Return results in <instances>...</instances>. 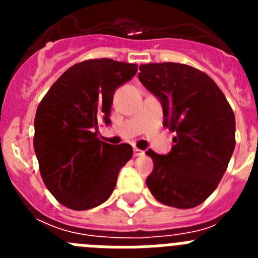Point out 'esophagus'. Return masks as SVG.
<instances>
[{"label": "esophagus", "mask_w": 258, "mask_h": 258, "mask_svg": "<svg viewBox=\"0 0 258 258\" xmlns=\"http://www.w3.org/2000/svg\"><path fill=\"white\" fill-rule=\"evenodd\" d=\"M133 151H134V156H142V155L143 154H145V152H143L142 151V150H140V149H137V147H134V150H133Z\"/></svg>", "instance_id": "obj_1"}]
</instances>
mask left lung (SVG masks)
<instances>
[{
  "mask_svg": "<svg viewBox=\"0 0 258 258\" xmlns=\"http://www.w3.org/2000/svg\"><path fill=\"white\" fill-rule=\"evenodd\" d=\"M140 71V81L163 106V125L175 133L170 152H146L154 161L146 184L165 206L194 208L226 172L235 149V116L217 84L197 68L150 63Z\"/></svg>",
  "mask_w": 258,
  "mask_h": 258,
  "instance_id": "8db88e82",
  "label": "left lung"
}]
</instances>
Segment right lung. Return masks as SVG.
<instances>
[{
    "label": "right lung",
    "mask_w": 258,
    "mask_h": 258,
    "mask_svg": "<svg viewBox=\"0 0 258 258\" xmlns=\"http://www.w3.org/2000/svg\"><path fill=\"white\" fill-rule=\"evenodd\" d=\"M136 74L132 63L81 61L68 68L38 104L33 146L45 186L61 206L86 211L111 197L133 149L102 142L98 121L111 124L116 89Z\"/></svg>",
    "instance_id": "obj_1"
}]
</instances>
